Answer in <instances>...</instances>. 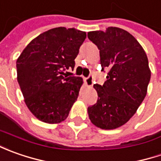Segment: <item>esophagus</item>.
I'll return each instance as SVG.
<instances>
[{
    "instance_id": "esophagus-1",
    "label": "esophagus",
    "mask_w": 161,
    "mask_h": 161,
    "mask_svg": "<svg viewBox=\"0 0 161 161\" xmlns=\"http://www.w3.org/2000/svg\"><path fill=\"white\" fill-rule=\"evenodd\" d=\"M85 82H86V85L88 87H91L93 85V76L92 75L88 76V77L85 79Z\"/></svg>"
}]
</instances>
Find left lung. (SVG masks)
<instances>
[{"mask_svg":"<svg viewBox=\"0 0 161 161\" xmlns=\"http://www.w3.org/2000/svg\"><path fill=\"white\" fill-rule=\"evenodd\" d=\"M99 49L101 71H108L103 85L95 84L97 101L88 108L93 125L105 130L127 123L143 101L151 80L143 48L130 33L109 27L88 33Z\"/></svg>","mask_w":161,"mask_h":161,"instance_id":"obj_1","label":"left lung"}]
</instances>
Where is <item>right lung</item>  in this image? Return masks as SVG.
<instances>
[{
  "mask_svg": "<svg viewBox=\"0 0 161 161\" xmlns=\"http://www.w3.org/2000/svg\"><path fill=\"white\" fill-rule=\"evenodd\" d=\"M86 36L74 28L49 29L31 41L17 60L18 82L37 119L58 124L67 118L83 81L64 75L69 68L73 70Z\"/></svg>",
  "mask_w": 161,
  "mask_h": 161,
  "instance_id": "right-lung-1",
  "label": "right lung"
}]
</instances>
